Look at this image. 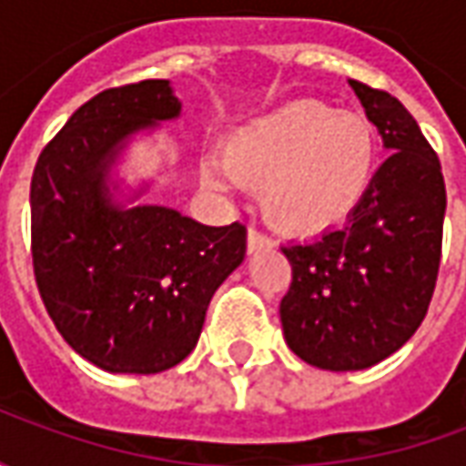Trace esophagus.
I'll use <instances>...</instances> for the list:
<instances>
[{
	"label": "esophagus",
	"mask_w": 466,
	"mask_h": 466,
	"mask_svg": "<svg viewBox=\"0 0 466 466\" xmlns=\"http://www.w3.org/2000/svg\"><path fill=\"white\" fill-rule=\"evenodd\" d=\"M264 247H269V239H267L264 234L249 229V232H247V249H249V254L259 252Z\"/></svg>",
	"instance_id": "34e87169"
}]
</instances>
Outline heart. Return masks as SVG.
<instances>
[{"instance_id":"obj_1","label":"heart","mask_w":466,"mask_h":466,"mask_svg":"<svg viewBox=\"0 0 466 466\" xmlns=\"http://www.w3.org/2000/svg\"><path fill=\"white\" fill-rule=\"evenodd\" d=\"M377 162L380 139L367 116L299 99L237 127L222 157L202 162V179L217 189L259 187V207L277 232L314 239L360 209Z\"/></svg>"}]
</instances>
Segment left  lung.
Here are the masks:
<instances>
[{
	"label": "left lung",
	"mask_w": 466,
	"mask_h": 466,
	"mask_svg": "<svg viewBox=\"0 0 466 466\" xmlns=\"http://www.w3.org/2000/svg\"><path fill=\"white\" fill-rule=\"evenodd\" d=\"M390 152L350 222L282 247L292 287L279 304L284 339L312 367L367 370L417 332L441 257L444 177L400 99L350 79Z\"/></svg>",
	"instance_id": "1"
}]
</instances>
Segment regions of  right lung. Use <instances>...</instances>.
Here are the masks:
<instances>
[{
	"instance_id": "1",
	"label": "right lung",
	"mask_w": 466,
	"mask_h": 466,
	"mask_svg": "<svg viewBox=\"0 0 466 466\" xmlns=\"http://www.w3.org/2000/svg\"><path fill=\"white\" fill-rule=\"evenodd\" d=\"M182 116L169 79L105 89L46 144L32 177L39 294L72 350L112 374H157L199 342L207 307L244 262L247 229L144 204L154 179L119 167L137 139Z\"/></svg>"
}]
</instances>
